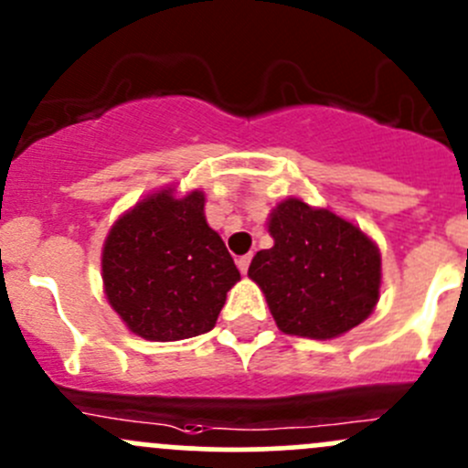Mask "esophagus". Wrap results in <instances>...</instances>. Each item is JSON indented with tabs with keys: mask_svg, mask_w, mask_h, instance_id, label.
<instances>
[{
	"mask_svg": "<svg viewBox=\"0 0 468 468\" xmlns=\"http://www.w3.org/2000/svg\"><path fill=\"white\" fill-rule=\"evenodd\" d=\"M250 261H252V257H250V254H243V257H239L236 259V266H239V270L240 272H248V268H250Z\"/></svg>",
	"mask_w": 468,
	"mask_h": 468,
	"instance_id": "esophagus-1",
	"label": "esophagus"
}]
</instances>
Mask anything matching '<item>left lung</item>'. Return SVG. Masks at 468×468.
<instances>
[{"instance_id":"8db88e82","label":"left lung","mask_w":468,"mask_h":468,"mask_svg":"<svg viewBox=\"0 0 468 468\" xmlns=\"http://www.w3.org/2000/svg\"><path fill=\"white\" fill-rule=\"evenodd\" d=\"M274 239L250 263L283 334L326 340L358 326L378 302V248L329 209L297 198L270 214Z\"/></svg>"}]
</instances>
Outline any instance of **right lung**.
Segmentation results:
<instances>
[{
  "label": "right lung",
  "instance_id": "obj_1",
  "mask_svg": "<svg viewBox=\"0 0 468 468\" xmlns=\"http://www.w3.org/2000/svg\"><path fill=\"white\" fill-rule=\"evenodd\" d=\"M202 209L200 191L180 200L162 191L137 202L110 229L105 295L133 334L171 342L214 329L240 274Z\"/></svg>",
  "mask_w": 468,
  "mask_h": 468
}]
</instances>
